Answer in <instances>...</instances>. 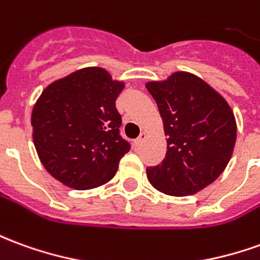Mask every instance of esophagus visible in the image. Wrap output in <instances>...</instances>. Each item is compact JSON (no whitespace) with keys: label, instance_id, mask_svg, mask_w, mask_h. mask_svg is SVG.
<instances>
[{"label":"esophagus","instance_id":"34e87169","mask_svg":"<svg viewBox=\"0 0 260 260\" xmlns=\"http://www.w3.org/2000/svg\"><path fill=\"white\" fill-rule=\"evenodd\" d=\"M145 139H146V132H141L139 138H136L135 143H136V145H141V143H142Z\"/></svg>","mask_w":260,"mask_h":260}]
</instances>
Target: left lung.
<instances>
[{
  "label": "left lung",
  "instance_id": "obj_1",
  "mask_svg": "<svg viewBox=\"0 0 260 260\" xmlns=\"http://www.w3.org/2000/svg\"><path fill=\"white\" fill-rule=\"evenodd\" d=\"M160 112L168 138L161 163L146 169L156 190L183 197L204 188L231 159L237 124L230 105L197 76L174 73L146 84Z\"/></svg>",
  "mask_w": 260,
  "mask_h": 260
}]
</instances>
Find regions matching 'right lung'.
Returning a JSON list of instances; mask_svg holds the SVG:
<instances>
[{
	"mask_svg": "<svg viewBox=\"0 0 260 260\" xmlns=\"http://www.w3.org/2000/svg\"><path fill=\"white\" fill-rule=\"evenodd\" d=\"M122 88L104 69L87 67L42 92L32 111L34 143L56 180L88 190L115 176L131 149L121 135L122 117L115 107Z\"/></svg>",
	"mask_w": 260,
	"mask_h": 260,
	"instance_id": "right-lung-1",
	"label": "right lung"
}]
</instances>
